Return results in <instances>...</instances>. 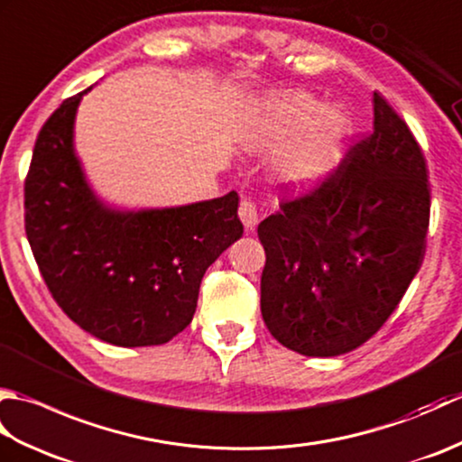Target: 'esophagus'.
<instances>
[{
    "label": "esophagus",
    "instance_id": "34e87169",
    "mask_svg": "<svg viewBox=\"0 0 462 462\" xmlns=\"http://www.w3.org/2000/svg\"><path fill=\"white\" fill-rule=\"evenodd\" d=\"M238 216H240V220L244 224V228H246V230L256 228V224H258V206H256V202L244 199L240 202Z\"/></svg>",
    "mask_w": 462,
    "mask_h": 462
}]
</instances>
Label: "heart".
<instances>
[{
    "label": "heart",
    "mask_w": 462,
    "mask_h": 462,
    "mask_svg": "<svg viewBox=\"0 0 462 462\" xmlns=\"http://www.w3.org/2000/svg\"><path fill=\"white\" fill-rule=\"evenodd\" d=\"M260 136L270 144H293L282 159V176L296 186L321 182L339 164L349 121L339 109L303 93L273 95L262 105Z\"/></svg>",
    "instance_id": "heart-1"
}]
</instances>
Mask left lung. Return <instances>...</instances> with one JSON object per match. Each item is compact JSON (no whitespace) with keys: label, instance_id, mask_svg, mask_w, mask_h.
Segmentation results:
<instances>
[{"label":"left lung","instance_id":"left-lung-1","mask_svg":"<svg viewBox=\"0 0 462 462\" xmlns=\"http://www.w3.org/2000/svg\"><path fill=\"white\" fill-rule=\"evenodd\" d=\"M430 189L407 123L373 93V133L258 226L262 318L283 347L336 357L375 336L425 256Z\"/></svg>","mask_w":462,"mask_h":462}]
</instances>
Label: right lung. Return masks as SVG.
I'll use <instances>...</instances> for the list:
<instances>
[{
  "mask_svg": "<svg viewBox=\"0 0 462 462\" xmlns=\"http://www.w3.org/2000/svg\"><path fill=\"white\" fill-rule=\"evenodd\" d=\"M69 97L35 141L25 234L39 272L77 326L119 347L162 346L189 326L204 272L242 238L238 194L174 208L115 210L93 192L73 146Z\"/></svg>",
  "mask_w": 462,
  "mask_h": 462,
  "instance_id": "add662e5",
  "label": "right lung"
}]
</instances>
